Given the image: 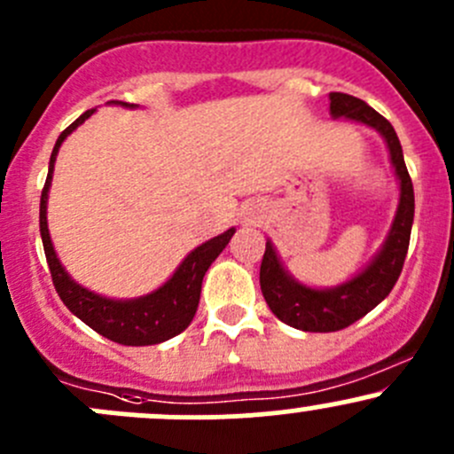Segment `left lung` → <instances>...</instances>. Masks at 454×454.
I'll return each instance as SVG.
<instances>
[{
	"instance_id": "obj_1",
	"label": "left lung",
	"mask_w": 454,
	"mask_h": 454,
	"mask_svg": "<svg viewBox=\"0 0 454 454\" xmlns=\"http://www.w3.org/2000/svg\"><path fill=\"white\" fill-rule=\"evenodd\" d=\"M332 118H347L378 131L387 142L395 177L400 182V201L387 239L373 259L349 281L333 287H312L292 277L283 265L272 241H265L259 283L268 308L278 320L301 332H338L363 318L378 303H382L395 286L409 253L413 228L415 195L413 182L404 164L400 138L384 116L356 96L332 91L329 94Z\"/></svg>"
}]
</instances>
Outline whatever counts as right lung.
<instances>
[{
	"instance_id": "right-lung-1",
	"label": "right lung",
	"mask_w": 454,
	"mask_h": 454,
	"mask_svg": "<svg viewBox=\"0 0 454 454\" xmlns=\"http://www.w3.org/2000/svg\"><path fill=\"white\" fill-rule=\"evenodd\" d=\"M114 105L121 107H138L131 103H121V100H112ZM96 109H87L81 114L66 131L57 138L52 155H50L48 164V177H45V186L41 191V206H39V228H41V241H43L45 259H48L50 274H52V283L57 287L59 296L66 303V308L72 314L79 316L81 320L98 332L100 336L109 338V340L118 342V345L127 347H145V345H158V342L168 340V338L177 336L184 332L193 320L195 312L200 305V292L201 281H204L206 270L210 268L215 259L222 254L226 248L231 237L235 235V228H228L222 235L213 237V239L204 241L195 250H191L184 256L176 272L164 281L158 290L149 292L145 296H136V299H109V296L96 294V292L87 290V287L76 283L74 278L67 274L59 261L57 250H54L52 239H50L48 231V193L52 186V173L54 162H57V153L61 145L66 142L67 136L83 125L87 118L94 114Z\"/></svg>"
}]
</instances>
